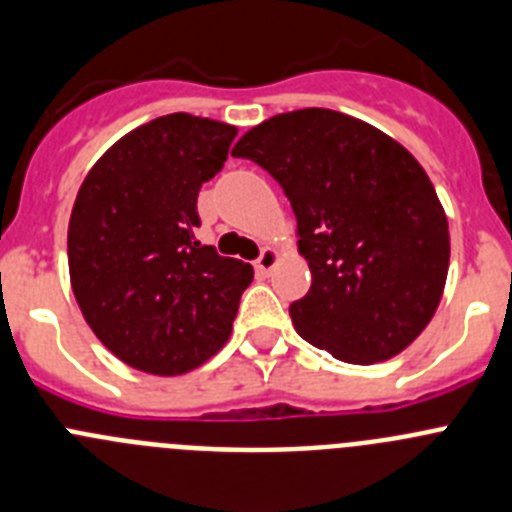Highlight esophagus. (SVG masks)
Masks as SVG:
<instances>
[{
  "mask_svg": "<svg viewBox=\"0 0 512 512\" xmlns=\"http://www.w3.org/2000/svg\"><path fill=\"white\" fill-rule=\"evenodd\" d=\"M278 260H280L278 252L272 250V247H265V250L260 252V257L255 260V270L260 272V275H270L272 267L278 265Z\"/></svg>",
  "mask_w": 512,
  "mask_h": 512,
  "instance_id": "34e87169",
  "label": "esophagus"
}]
</instances>
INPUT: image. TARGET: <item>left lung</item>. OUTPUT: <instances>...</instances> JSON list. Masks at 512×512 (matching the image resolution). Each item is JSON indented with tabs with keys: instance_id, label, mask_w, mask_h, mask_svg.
Masks as SVG:
<instances>
[{
	"instance_id": "left-lung-1",
	"label": "left lung",
	"mask_w": 512,
	"mask_h": 512,
	"mask_svg": "<svg viewBox=\"0 0 512 512\" xmlns=\"http://www.w3.org/2000/svg\"><path fill=\"white\" fill-rule=\"evenodd\" d=\"M283 186L310 290L295 331L346 364L401 353L432 321L450 267V229L427 171L379 128L328 108L280 113L237 141Z\"/></svg>"
}]
</instances>
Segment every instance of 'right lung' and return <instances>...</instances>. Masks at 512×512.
<instances>
[{
  "label": "right lung",
  "mask_w": 512,
  "mask_h": 512,
  "mask_svg": "<svg viewBox=\"0 0 512 512\" xmlns=\"http://www.w3.org/2000/svg\"><path fill=\"white\" fill-rule=\"evenodd\" d=\"M237 128L171 113L126 133L85 176L68 227L75 300L105 348L146 374L197 369L224 346L252 265L202 245L197 197Z\"/></svg>",
  "instance_id": "1"
}]
</instances>
